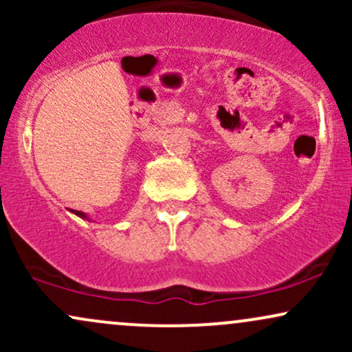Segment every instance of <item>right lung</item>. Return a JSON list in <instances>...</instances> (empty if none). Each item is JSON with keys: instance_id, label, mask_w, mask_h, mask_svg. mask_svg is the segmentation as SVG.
Returning a JSON list of instances; mask_svg holds the SVG:
<instances>
[{"instance_id": "add662e5", "label": "right lung", "mask_w": 352, "mask_h": 352, "mask_svg": "<svg viewBox=\"0 0 352 352\" xmlns=\"http://www.w3.org/2000/svg\"><path fill=\"white\" fill-rule=\"evenodd\" d=\"M72 213H74V215L80 217V218H86V220H89L87 215H86V213H84V212H78V210H72Z\"/></svg>"}]
</instances>
